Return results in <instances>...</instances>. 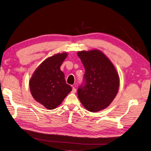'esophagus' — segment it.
<instances>
[{"mask_svg":"<svg viewBox=\"0 0 151 151\" xmlns=\"http://www.w3.org/2000/svg\"><path fill=\"white\" fill-rule=\"evenodd\" d=\"M76 92V88H74V87H73L72 90V93H75Z\"/></svg>","mask_w":151,"mask_h":151,"instance_id":"obj_1","label":"esophagus"}]
</instances>
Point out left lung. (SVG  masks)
<instances>
[{
    "mask_svg": "<svg viewBox=\"0 0 151 151\" xmlns=\"http://www.w3.org/2000/svg\"><path fill=\"white\" fill-rule=\"evenodd\" d=\"M85 68L84 84L77 89L84 108L97 112L107 108L117 94L120 79L115 66L98 50L77 53Z\"/></svg>",
    "mask_w": 151,
    "mask_h": 151,
    "instance_id": "1",
    "label": "left lung"
}]
</instances>
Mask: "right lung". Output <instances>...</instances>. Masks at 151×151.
<instances>
[{"label":"right lung","mask_w":151,"mask_h":151,"mask_svg":"<svg viewBox=\"0 0 151 151\" xmlns=\"http://www.w3.org/2000/svg\"><path fill=\"white\" fill-rule=\"evenodd\" d=\"M67 57V53H62L48 57L36 68L29 80L33 98L48 109L59 106L72 89L66 83L64 74L60 70Z\"/></svg>","instance_id":"1"}]
</instances>
